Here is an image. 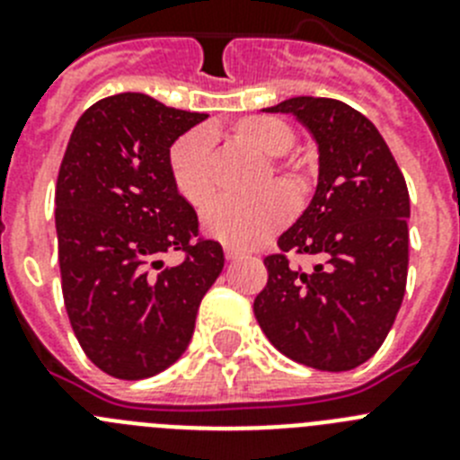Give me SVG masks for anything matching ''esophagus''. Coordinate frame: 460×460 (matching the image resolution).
I'll return each mask as SVG.
<instances>
[{
	"label": "esophagus",
	"instance_id": "1",
	"mask_svg": "<svg viewBox=\"0 0 460 460\" xmlns=\"http://www.w3.org/2000/svg\"><path fill=\"white\" fill-rule=\"evenodd\" d=\"M226 258L227 260H239V258H242V251L230 249V246H227V249H226Z\"/></svg>",
	"mask_w": 460,
	"mask_h": 460
}]
</instances>
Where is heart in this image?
Returning a JSON list of instances; mask_svg holds the SVG:
<instances>
[{"label":"heart","mask_w":460,"mask_h":460,"mask_svg":"<svg viewBox=\"0 0 460 460\" xmlns=\"http://www.w3.org/2000/svg\"><path fill=\"white\" fill-rule=\"evenodd\" d=\"M295 128L274 115H249L230 124L227 140L267 158V168L260 170L255 181L258 189H265L271 177L280 189L271 186L253 200L214 202L202 217V227L209 237L233 249H249L290 217L287 195L299 200L311 189V165L306 158L286 154L295 145ZM168 168L174 189L189 205L205 207L214 198V161L205 133L193 131L177 137L170 147Z\"/></svg>","instance_id":"heart-1"}]
</instances>
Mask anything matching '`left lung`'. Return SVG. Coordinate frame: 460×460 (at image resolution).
Here are the masks:
<instances>
[{"mask_svg":"<svg viewBox=\"0 0 460 460\" xmlns=\"http://www.w3.org/2000/svg\"><path fill=\"white\" fill-rule=\"evenodd\" d=\"M265 112L295 115L318 145L311 205L267 255L253 313L276 350L318 371H350L387 339L408 279L410 195L380 131L336 99L295 96ZM288 252L311 254V270Z\"/></svg>","mask_w":460,"mask_h":460,"instance_id":"obj_1","label":"left lung"}]
</instances>
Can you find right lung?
Segmentation results:
<instances>
[{"label":"right lung","instance_id":"1","mask_svg":"<svg viewBox=\"0 0 460 460\" xmlns=\"http://www.w3.org/2000/svg\"><path fill=\"white\" fill-rule=\"evenodd\" d=\"M205 112L126 92L84 110L55 190L62 292L84 355L119 380H142L184 355L205 292L223 271L218 242L170 177L172 142ZM181 250L180 266L163 255Z\"/></svg>","mask_w":460,"mask_h":460}]
</instances>
